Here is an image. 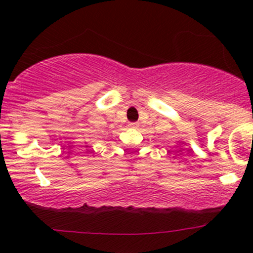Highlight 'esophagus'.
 <instances>
[{"mask_svg":"<svg viewBox=\"0 0 253 253\" xmlns=\"http://www.w3.org/2000/svg\"><path fill=\"white\" fill-rule=\"evenodd\" d=\"M139 125L137 124V122H131V124H129V127H132V128H136V127H138Z\"/></svg>","mask_w":253,"mask_h":253,"instance_id":"obj_1","label":"esophagus"}]
</instances>
